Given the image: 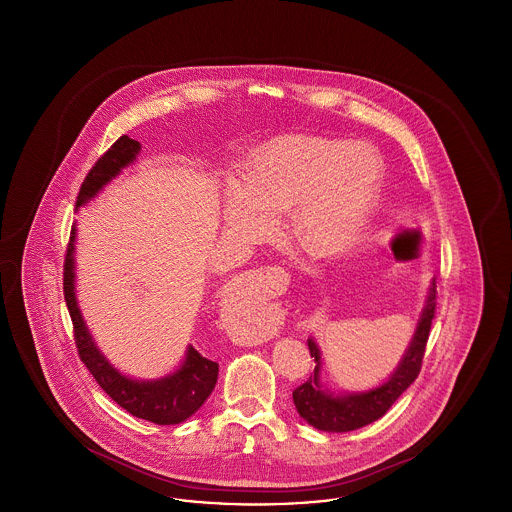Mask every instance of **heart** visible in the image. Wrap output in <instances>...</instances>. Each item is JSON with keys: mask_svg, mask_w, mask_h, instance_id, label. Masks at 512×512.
Masks as SVG:
<instances>
[{"mask_svg": "<svg viewBox=\"0 0 512 512\" xmlns=\"http://www.w3.org/2000/svg\"><path fill=\"white\" fill-rule=\"evenodd\" d=\"M380 157L361 144L313 136H282L261 147L245 169V182L224 192L226 226L242 236L265 238L276 213L293 206V230L303 247L330 257L361 240L382 190Z\"/></svg>", "mask_w": 512, "mask_h": 512, "instance_id": "heart-1", "label": "heart"}]
</instances>
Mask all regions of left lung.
<instances>
[{"label":"left lung","mask_w":512,"mask_h":512,"mask_svg":"<svg viewBox=\"0 0 512 512\" xmlns=\"http://www.w3.org/2000/svg\"><path fill=\"white\" fill-rule=\"evenodd\" d=\"M434 317H436V282L432 280L426 305L416 324V332L401 363L388 378V382L368 391H353V393L347 391V393L336 395L326 390L320 382V366H322L320 349L315 340L309 338L307 340L309 351H311V357H315L317 366H315V372L309 376V380L293 390V403L299 416L307 420L311 426L324 432H351L382 418L390 411L397 397L416 380L422 366L426 341L430 336V326Z\"/></svg>","instance_id":"1"}]
</instances>
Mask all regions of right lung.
<instances>
[{
	"label": "right lung",
	"mask_w": 512,
	"mask_h": 512,
	"mask_svg": "<svg viewBox=\"0 0 512 512\" xmlns=\"http://www.w3.org/2000/svg\"><path fill=\"white\" fill-rule=\"evenodd\" d=\"M140 149V142L128 136H121L99 157L98 163L84 178L76 197V207H82L92 197H96L105 184H109L117 174H121L124 167L134 163ZM74 240L76 228L73 226L63 268V293L69 315L73 320L74 341L80 361L92 372L99 388L132 416L144 418L155 424L184 422L205 403L211 391L215 390L219 378V363L205 359L190 345L182 365L165 378L134 380L119 372L99 351L78 309L74 293Z\"/></svg>",
	"instance_id": "obj_1"
}]
</instances>
